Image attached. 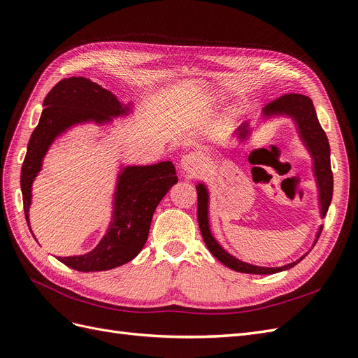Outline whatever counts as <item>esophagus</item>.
Masks as SVG:
<instances>
[{
	"label": "esophagus",
	"instance_id": "34e87169",
	"mask_svg": "<svg viewBox=\"0 0 358 358\" xmlns=\"http://www.w3.org/2000/svg\"><path fill=\"white\" fill-rule=\"evenodd\" d=\"M205 165V157L199 152H193L184 155L181 159V169L186 176L194 177L198 176Z\"/></svg>",
	"mask_w": 358,
	"mask_h": 358
}]
</instances>
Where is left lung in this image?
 <instances>
[{"label": "left lung", "instance_id": "left-lung-1", "mask_svg": "<svg viewBox=\"0 0 358 358\" xmlns=\"http://www.w3.org/2000/svg\"><path fill=\"white\" fill-rule=\"evenodd\" d=\"M276 117H288L294 122L296 131L299 138H301L302 144L308 150V153L313 159V172L317 182L318 189V206H320V215L324 218L327 214V210L331 202L333 196V174H331V166H330V145L326 132L322 131L321 124L318 122L317 113L314 108V103L310 98L299 94H290L284 95L273 102L268 103L266 107L262 110V120H271ZM252 129L250 126V122H244L239 128L235 131V136L239 140V143H245L252 134ZM196 190H198V223L202 238L205 241L206 247L211 251V255L222 262L224 266L234 269L236 272L242 273H256V275H271L276 272H282L290 269L296 264L305 259L308 252L303 256L299 257L296 262H292L284 266L278 268H268V266H256V264H251L247 262H242L238 257L232 256L227 252L218 242L213 232H211V224H210V190L206 187L205 182L196 184ZM322 230V224L318 227V232L315 235L314 244L318 241ZM310 247V250H313ZM309 250V251H310Z\"/></svg>", "mask_w": 358, "mask_h": 358}]
</instances>
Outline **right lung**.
Returning a JSON list of instances; mask_svg holds the SVG:
<instances>
[{"label":"right lung","mask_w":358,"mask_h":358,"mask_svg":"<svg viewBox=\"0 0 358 358\" xmlns=\"http://www.w3.org/2000/svg\"><path fill=\"white\" fill-rule=\"evenodd\" d=\"M43 107L20 171V189L28 226L32 182L57 138L74 126L110 124L113 119L132 113L131 102L124 106L113 92L86 77L61 80L44 98ZM177 181L174 164L169 160L153 165H120L113 193L111 222L106 235L86 255L57 257V260L80 272L108 271L131 262L140 255L145 244L156 206Z\"/></svg>","instance_id":"1"}]
</instances>
